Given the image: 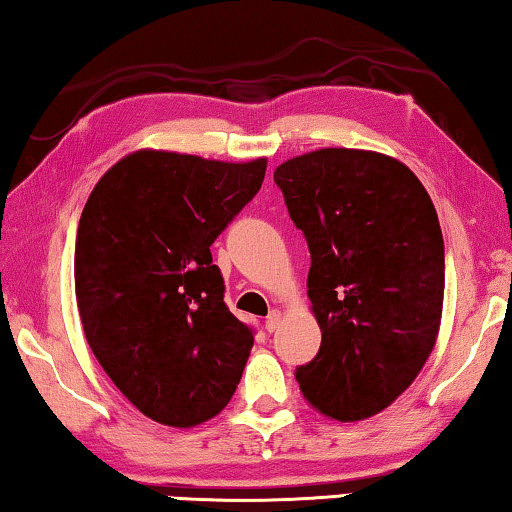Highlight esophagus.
<instances>
[{"mask_svg":"<svg viewBox=\"0 0 512 512\" xmlns=\"http://www.w3.org/2000/svg\"><path fill=\"white\" fill-rule=\"evenodd\" d=\"M279 323H281V314H279L277 309H274V311H270V316L265 318V330H268V332H274V330L279 328Z\"/></svg>","mask_w":512,"mask_h":512,"instance_id":"obj_1","label":"esophagus"}]
</instances>
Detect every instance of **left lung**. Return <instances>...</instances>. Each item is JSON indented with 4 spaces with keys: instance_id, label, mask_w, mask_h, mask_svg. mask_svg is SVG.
Segmentation results:
<instances>
[{
    "instance_id": "8db88e82",
    "label": "left lung",
    "mask_w": 512,
    "mask_h": 512,
    "mask_svg": "<svg viewBox=\"0 0 512 512\" xmlns=\"http://www.w3.org/2000/svg\"><path fill=\"white\" fill-rule=\"evenodd\" d=\"M311 254L321 348L295 369L323 416L372 418L416 381L439 337L446 261L434 203L402 161L325 147L274 170Z\"/></svg>"
}]
</instances>
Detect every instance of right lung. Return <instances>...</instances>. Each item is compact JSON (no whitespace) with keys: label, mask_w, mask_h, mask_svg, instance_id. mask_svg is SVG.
<instances>
[{"label":"right lung","mask_w":512,"mask_h":512,"mask_svg":"<svg viewBox=\"0 0 512 512\" xmlns=\"http://www.w3.org/2000/svg\"><path fill=\"white\" fill-rule=\"evenodd\" d=\"M247 164L138 150L96 182L76 235V300L103 372L147 418L194 427L231 402L254 330L210 247L261 189Z\"/></svg>","instance_id":"right-lung-1"}]
</instances>
